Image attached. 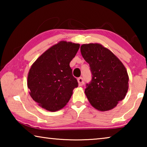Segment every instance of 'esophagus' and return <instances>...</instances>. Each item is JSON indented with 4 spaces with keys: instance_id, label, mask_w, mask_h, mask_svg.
I'll return each instance as SVG.
<instances>
[{
    "instance_id": "34e87169",
    "label": "esophagus",
    "mask_w": 147,
    "mask_h": 147,
    "mask_svg": "<svg viewBox=\"0 0 147 147\" xmlns=\"http://www.w3.org/2000/svg\"><path fill=\"white\" fill-rule=\"evenodd\" d=\"M78 85L80 86H83L84 84L83 78H82V77H80V78H78Z\"/></svg>"
}]
</instances>
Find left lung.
I'll return each mask as SVG.
<instances>
[{
  "instance_id": "8db88e82",
  "label": "left lung",
  "mask_w": 147,
  "mask_h": 147,
  "mask_svg": "<svg viewBox=\"0 0 147 147\" xmlns=\"http://www.w3.org/2000/svg\"><path fill=\"white\" fill-rule=\"evenodd\" d=\"M80 51L92 73L91 82L85 89L89 102L101 111L114 108L124 98L128 89L129 77L125 67L101 44H83Z\"/></svg>"
}]
</instances>
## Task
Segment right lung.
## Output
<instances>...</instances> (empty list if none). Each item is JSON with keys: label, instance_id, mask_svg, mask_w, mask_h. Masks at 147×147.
<instances>
[{"label": "right lung", "instance_id": "1", "mask_svg": "<svg viewBox=\"0 0 147 147\" xmlns=\"http://www.w3.org/2000/svg\"><path fill=\"white\" fill-rule=\"evenodd\" d=\"M80 44L61 41L43 53L32 65L27 86L30 95L41 108L58 111L70 100L78 87L69 63Z\"/></svg>", "mask_w": 147, "mask_h": 147}]
</instances>
